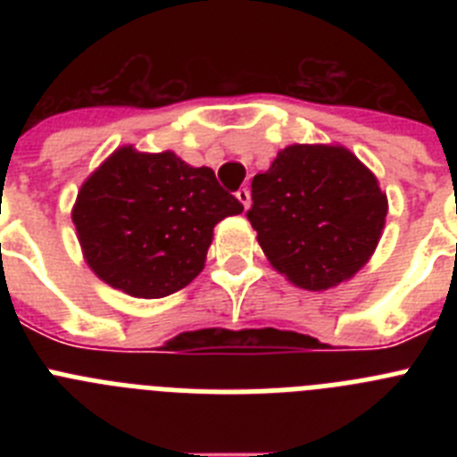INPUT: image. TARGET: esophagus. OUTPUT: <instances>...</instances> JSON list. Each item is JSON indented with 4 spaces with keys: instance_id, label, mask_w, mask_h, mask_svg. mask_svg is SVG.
I'll return each instance as SVG.
<instances>
[{
    "instance_id": "esophagus-1",
    "label": "esophagus",
    "mask_w": 457,
    "mask_h": 457,
    "mask_svg": "<svg viewBox=\"0 0 457 457\" xmlns=\"http://www.w3.org/2000/svg\"><path fill=\"white\" fill-rule=\"evenodd\" d=\"M236 196H237V201H240V204L245 205V210H247L249 204H252V194H249V189L247 187H240L236 192Z\"/></svg>"
}]
</instances>
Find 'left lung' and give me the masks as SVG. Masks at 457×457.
Returning <instances> with one entry per match:
<instances>
[{"label":"left lung","mask_w":457,"mask_h":457,"mask_svg":"<svg viewBox=\"0 0 457 457\" xmlns=\"http://www.w3.org/2000/svg\"><path fill=\"white\" fill-rule=\"evenodd\" d=\"M247 220L277 272L306 290L354 277L378 247L389 204L354 153L293 144L252 180Z\"/></svg>","instance_id":"8db88e82"}]
</instances>
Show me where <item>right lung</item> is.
<instances>
[{
	"label": "right lung",
	"mask_w": 457,
	"mask_h": 457,
	"mask_svg": "<svg viewBox=\"0 0 457 457\" xmlns=\"http://www.w3.org/2000/svg\"><path fill=\"white\" fill-rule=\"evenodd\" d=\"M242 204L208 167L123 146L84 180L72 224L88 268L132 297H167L196 278L224 217Z\"/></svg>",
	"instance_id": "obj_1"
}]
</instances>
